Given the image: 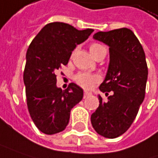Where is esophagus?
<instances>
[{"label": "esophagus", "instance_id": "esophagus-1", "mask_svg": "<svg viewBox=\"0 0 158 158\" xmlns=\"http://www.w3.org/2000/svg\"><path fill=\"white\" fill-rule=\"evenodd\" d=\"M90 95H92V94L89 93V92H85V93H84V98H87L88 96Z\"/></svg>", "mask_w": 158, "mask_h": 158}]
</instances>
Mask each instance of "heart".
<instances>
[{
	"label": "heart",
	"mask_w": 158,
	"mask_h": 158,
	"mask_svg": "<svg viewBox=\"0 0 158 158\" xmlns=\"http://www.w3.org/2000/svg\"><path fill=\"white\" fill-rule=\"evenodd\" d=\"M102 48L103 47L99 43H92L89 46V50L90 53L93 55V56H94L96 53ZM74 81L76 82L77 85L82 86L85 89H91L94 85L100 81V78L96 74L82 72V73H78L74 76Z\"/></svg>",
	"instance_id": "obj_1"
}]
</instances>
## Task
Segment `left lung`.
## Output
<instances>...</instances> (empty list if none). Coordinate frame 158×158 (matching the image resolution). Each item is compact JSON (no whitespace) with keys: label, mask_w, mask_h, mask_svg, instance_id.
Returning <instances> with one entry per match:
<instances>
[{"label":"left lung","mask_w":158,"mask_h":158,"mask_svg":"<svg viewBox=\"0 0 158 158\" xmlns=\"http://www.w3.org/2000/svg\"><path fill=\"white\" fill-rule=\"evenodd\" d=\"M94 39L109 46V68L99 88L111 95L107 101L98 96L100 104L91 122L98 134L115 139L129 130L144 101L148 74L146 56L140 42L127 28L99 31Z\"/></svg>","instance_id":"left-lung-1"}]
</instances>
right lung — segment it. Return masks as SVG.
I'll return each instance as SVG.
<instances>
[{
  "mask_svg": "<svg viewBox=\"0 0 158 158\" xmlns=\"http://www.w3.org/2000/svg\"><path fill=\"white\" fill-rule=\"evenodd\" d=\"M93 31L52 22L40 30L28 47L23 73L27 105L36 127L47 135L64 130L72 108L83 99V89L73 83L65 90L57 88L56 73L68 64L72 51Z\"/></svg>",
  "mask_w": 158,
  "mask_h": 158,
  "instance_id": "1",
  "label": "right lung"
}]
</instances>
